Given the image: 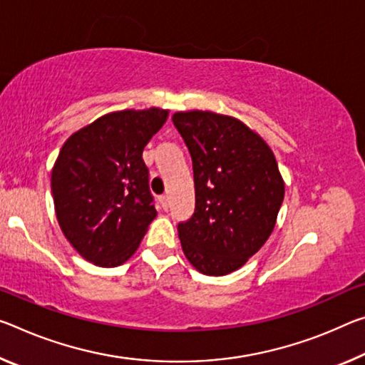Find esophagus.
<instances>
[{
    "label": "esophagus",
    "instance_id": "1",
    "mask_svg": "<svg viewBox=\"0 0 365 365\" xmlns=\"http://www.w3.org/2000/svg\"><path fill=\"white\" fill-rule=\"evenodd\" d=\"M160 205H162V207H164L165 211L169 210V195H162L160 196Z\"/></svg>",
    "mask_w": 365,
    "mask_h": 365
}]
</instances>
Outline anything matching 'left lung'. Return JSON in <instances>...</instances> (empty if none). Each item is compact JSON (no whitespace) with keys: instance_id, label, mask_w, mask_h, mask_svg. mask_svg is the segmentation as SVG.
<instances>
[{"instance_id":"obj_1","label":"left lung","mask_w":365,"mask_h":365,"mask_svg":"<svg viewBox=\"0 0 365 365\" xmlns=\"http://www.w3.org/2000/svg\"><path fill=\"white\" fill-rule=\"evenodd\" d=\"M193 162L195 212L178 224L185 257L200 273L224 276L264 245L284 200L273 151L245 123L190 110L172 115Z\"/></svg>"}]
</instances>
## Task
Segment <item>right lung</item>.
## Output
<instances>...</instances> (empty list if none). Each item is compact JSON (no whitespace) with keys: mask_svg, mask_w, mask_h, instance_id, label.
I'll list each match as a JSON object with an SVG mask.
<instances>
[{"mask_svg":"<svg viewBox=\"0 0 365 365\" xmlns=\"http://www.w3.org/2000/svg\"><path fill=\"white\" fill-rule=\"evenodd\" d=\"M169 110L103 115L63 144L51 170L61 232L81 257L103 268L125 263L158 216L149 192L144 146Z\"/></svg>","mask_w":365,"mask_h":365,"instance_id":"obj_1","label":"right lung"}]
</instances>
